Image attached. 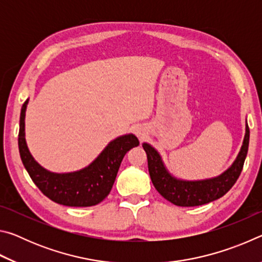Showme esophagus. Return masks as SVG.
<instances>
[{"instance_id":"obj_1","label":"esophagus","mask_w":262,"mask_h":262,"mask_svg":"<svg viewBox=\"0 0 262 262\" xmlns=\"http://www.w3.org/2000/svg\"><path fill=\"white\" fill-rule=\"evenodd\" d=\"M135 134L137 135L139 139H142V137H144V135L147 134V130H145V128L143 126H139L135 129Z\"/></svg>"}]
</instances>
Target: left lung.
I'll list each match as a JSON object with an SVG mask.
<instances>
[{
    "mask_svg": "<svg viewBox=\"0 0 262 262\" xmlns=\"http://www.w3.org/2000/svg\"><path fill=\"white\" fill-rule=\"evenodd\" d=\"M248 142H250V128L246 123L243 145L232 165L219 177L196 181L174 178L164 166L156 149L148 143H143L142 147L147 152L149 174L157 192L176 206L194 207L215 201L231 189L242 173L248 150Z\"/></svg>",
    "mask_w": 262,
    "mask_h": 262,
    "instance_id": "obj_1",
    "label": "left lung"
}]
</instances>
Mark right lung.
<instances>
[{"label": "right lung", "mask_w": 262, "mask_h": 262, "mask_svg": "<svg viewBox=\"0 0 262 262\" xmlns=\"http://www.w3.org/2000/svg\"><path fill=\"white\" fill-rule=\"evenodd\" d=\"M29 99L21 106L18 133L19 155L31 179L52 201L68 207L98 205L110 194L123 157L140 144L133 134L111 141L90 165L70 173H54L39 165L30 154L25 141V111Z\"/></svg>", "instance_id": "add662e5"}]
</instances>
